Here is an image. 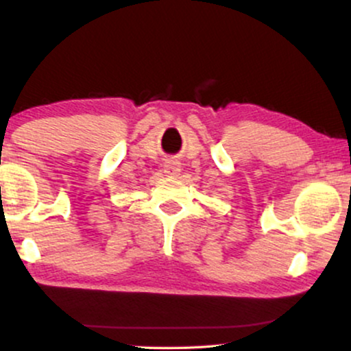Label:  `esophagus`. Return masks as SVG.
<instances>
[{
  "mask_svg": "<svg viewBox=\"0 0 351 351\" xmlns=\"http://www.w3.org/2000/svg\"><path fill=\"white\" fill-rule=\"evenodd\" d=\"M163 171L167 173L168 176H178L181 171V165L178 162H175V160H168V162L165 163Z\"/></svg>",
  "mask_w": 351,
  "mask_h": 351,
  "instance_id": "obj_1",
  "label": "esophagus"
}]
</instances>
